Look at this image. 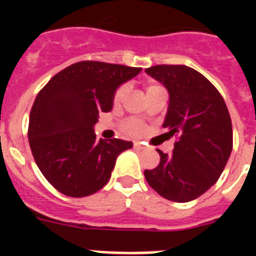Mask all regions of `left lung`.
Segmentation results:
<instances>
[{
	"label": "left lung",
	"mask_w": 256,
	"mask_h": 256,
	"mask_svg": "<svg viewBox=\"0 0 256 256\" xmlns=\"http://www.w3.org/2000/svg\"><path fill=\"white\" fill-rule=\"evenodd\" d=\"M140 73V72H138ZM136 69L104 62H78L54 76L34 100L29 144L48 182L73 198L94 194L110 180L116 158L132 142L100 136V112H112L116 90Z\"/></svg>",
	"instance_id": "obj_1"
}]
</instances>
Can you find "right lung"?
I'll return each instance as SVG.
<instances>
[{"instance_id": "right-lung-1", "label": "right lung", "mask_w": 256, "mask_h": 256, "mask_svg": "<svg viewBox=\"0 0 256 256\" xmlns=\"http://www.w3.org/2000/svg\"><path fill=\"white\" fill-rule=\"evenodd\" d=\"M148 76L168 88V108L164 126L176 140L160 162L144 170L154 190L172 202H190L214 186L232 150V126L218 90L187 66H154Z\"/></svg>"}]
</instances>
